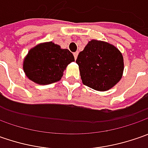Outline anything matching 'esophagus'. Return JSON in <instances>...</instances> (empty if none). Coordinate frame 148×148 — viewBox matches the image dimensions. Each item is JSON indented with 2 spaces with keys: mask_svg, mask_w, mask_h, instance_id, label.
Instances as JSON below:
<instances>
[{
  "mask_svg": "<svg viewBox=\"0 0 148 148\" xmlns=\"http://www.w3.org/2000/svg\"><path fill=\"white\" fill-rule=\"evenodd\" d=\"M73 55H74V58H75V59H77V56H78V52H76V53H73Z\"/></svg>",
  "mask_w": 148,
  "mask_h": 148,
  "instance_id": "1",
  "label": "esophagus"
}]
</instances>
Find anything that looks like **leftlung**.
Wrapping results in <instances>:
<instances>
[{"label": "left lung", "mask_w": 148, "mask_h": 148, "mask_svg": "<svg viewBox=\"0 0 148 148\" xmlns=\"http://www.w3.org/2000/svg\"><path fill=\"white\" fill-rule=\"evenodd\" d=\"M76 62L83 84L95 90L106 91L122 78V53L107 42L92 39L78 54Z\"/></svg>", "instance_id": "left-lung-1"}]
</instances>
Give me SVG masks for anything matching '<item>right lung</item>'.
Returning <instances> with one entry per match:
<instances>
[{
  "instance_id": "obj_1",
  "label": "right lung",
  "mask_w": 148,
  "mask_h": 148,
  "mask_svg": "<svg viewBox=\"0 0 148 148\" xmlns=\"http://www.w3.org/2000/svg\"><path fill=\"white\" fill-rule=\"evenodd\" d=\"M74 61V56L68 49L47 42L39 43L29 51L24 59L23 69L32 82L48 85L60 81L66 67Z\"/></svg>"
}]
</instances>
